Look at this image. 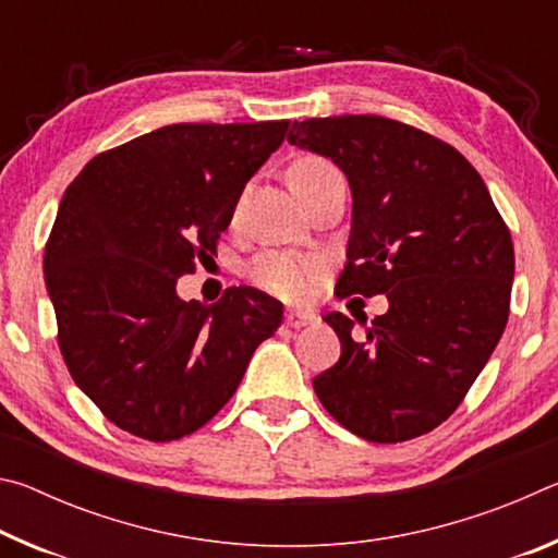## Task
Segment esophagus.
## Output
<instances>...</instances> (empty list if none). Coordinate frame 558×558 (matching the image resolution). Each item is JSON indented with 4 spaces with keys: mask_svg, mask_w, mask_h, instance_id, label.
Here are the masks:
<instances>
[{
    "mask_svg": "<svg viewBox=\"0 0 558 558\" xmlns=\"http://www.w3.org/2000/svg\"><path fill=\"white\" fill-rule=\"evenodd\" d=\"M317 319L319 317L315 313H310V310H288V313H286V325L292 327V329L315 325Z\"/></svg>",
    "mask_w": 558,
    "mask_h": 558,
    "instance_id": "obj_1",
    "label": "esophagus"
}]
</instances>
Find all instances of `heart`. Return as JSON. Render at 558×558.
<instances>
[{
  "mask_svg": "<svg viewBox=\"0 0 558 558\" xmlns=\"http://www.w3.org/2000/svg\"><path fill=\"white\" fill-rule=\"evenodd\" d=\"M335 169L319 157H305L290 169L292 174H313ZM327 276L325 258L313 253H292V251H268L248 266V278L256 288L270 292V295L298 302L313 295L315 288Z\"/></svg>",
  "mask_w": 558,
  "mask_h": 558,
  "instance_id": "obj_1",
  "label": "heart"
}]
</instances>
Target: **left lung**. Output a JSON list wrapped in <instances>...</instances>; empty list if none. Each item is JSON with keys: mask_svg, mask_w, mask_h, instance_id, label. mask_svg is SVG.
<instances>
[{"mask_svg": "<svg viewBox=\"0 0 558 558\" xmlns=\"http://www.w3.org/2000/svg\"><path fill=\"white\" fill-rule=\"evenodd\" d=\"M288 143L332 159L352 189L337 295L389 298L364 335L352 317L325 315L342 356L315 376L317 399L364 440L418 438L458 409L505 332L512 235L477 169L405 122L310 118L292 122Z\"/></svg>", "mask_w": 558, "mask_h": 558, "instance_id": "left-lung-1", "label": "left lung"}]
</instances>
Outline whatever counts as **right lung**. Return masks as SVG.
<instances>
[{"mask_svg":"<svg viewBox=\"0 0 558 558\" xmlns=\"http://www.w3.org/2000/svg\"><path fill=\"white\" fill-rule=\"evenodd\" d=\"M290 120L179 122L100 153L65 189L46 241V290L73 381L132 436L199 430L282 323L266 292L184 302L177 280L216 256L248 179Z\"/></svg>","mask_w":558,"mask_h":558,"instance_id":"add662e5","label":"right lung"}]
</instances>
